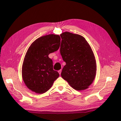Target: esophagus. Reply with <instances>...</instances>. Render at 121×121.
Wrapping results in <instances>:
<instances>
[{"instance_id": "esophagus-1", "label": "esophagus", "mask_w": 121, "mask_h": 121, "mask_svg": "<svg viewBox=\"0 0 121 121\" xmlns=\"http://www.w3.org/2000/svg\"><path fill=\"white\" fill-rule=\"evenodd\" d=\"M58 73H59V74H60V75L61 74V69H60V70L58 71Z\"/></svg>"}]
</instances>
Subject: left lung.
Here are the masks:
<instances>
[{"label": "left lung", "instance_id": "left-lung-1", "mask_svg": "<svg viewBox=\"0 0 121 121\" xmlns=\"http://www.w3.org/2000/svg\"><path fill=\"white\" fill-rule=\"evenodd\" d=\"M60 36V53L66 63L62 69L61 77L75 90L86 89L96 75V61L92 50L81 35L65 32Z\"/></svg>", "mask_w": 121, "mask_h": 121}]
</instances>
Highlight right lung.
I'll list each match as a JSON object with an SVG mask.
<instances>
[{"instance_id": "add662e5", "label": "right lung", "mask_w": 121, "mask_h": 121, "mask_svg": "<svg viewBox=\"0 0 121 121\" xmlns=\"http://www.w3.org/2000/svg\"><path fill=\"white\" fill-rule=\"evenodd\" d=\"M60 43L59 35L50 34L37 39L29 47L22 66L23 79L29 89L39 94L45 93L59 77L53 70L48 55L57 51Z\"/></svg>"}]
</instances>
